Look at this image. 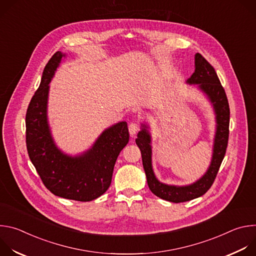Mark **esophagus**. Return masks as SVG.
Returning a JSON list of instances; mask_svg holds the SVG:
<instances>
[{
  "mask_svg": "<svg viewBox=\"0 0 256 256\" xmlns=\"http://www.w3.org/2000/svg\"><path fill=\"white\" fill-rule=\"evenodd\" d=\"M138 128H140V126H138V122H130V126H128V132H130V136H134L136 132H138Z\"/></svg>",
  "mask_w": 256,
  "mask_h": 256,
  "instance_id": "1",
  "label": "esophagus"
}]
</instances>
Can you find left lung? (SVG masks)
Wrapping results in <instances>:
<instances>
[{"mask_svg": "<svg viewBox=\"0 0 256 256\" xmlns=\"http://www.w3.org/2000/svg\"><path fill=\"white\" fill-rule=\"evenodd\" d=\"M194 64L196 70L194 74L186 82L188 84L198 85V88L208 96L212 104L216 122L212 157L210 165L204 175L194 184L186 186L162 184L156 178L153 171L151 136L147 130V126L142 124V130L138 132V138H136V142L140 150L142 166L147 176L149 188L158 198L176 204L200 198L210 188L225 157L229 140L230 108L226 92L218 78L214 66L200 54H196Z\"/></svg>", "mask_w": 256, "mask_h": 256, "instance_id": "obj_1", "label": "left lung"}]
</instances>
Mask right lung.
<instances>
[{"mask_svg": "<svg viewBox=\"0 0 256 256\" xmlns=\"http://www.w3.org/2000/svg\"><path fill=\"white\" fill-rule=\"evenodd\" d=\"M64 54L56 52L46 64L42 82L26 112V147L46 188L60 198L90 202L110 186L114 168L130 140L128 124L106 128L92 148L79 156L64 154L56 146L48 122L50 82Z\"/></svg>", "mask_w": 256, "mask_h": 256, "instance_id": "right-lung-1", "label": "right lung"}]
</instances>
